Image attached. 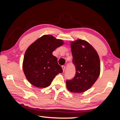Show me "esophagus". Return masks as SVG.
I'll use <instances>...</instances> for the list:
<instances>
[{
    "label": "esophagus",
    "instance_id": "esophagus-1",
    "mask_svg": "<svg viewBox=\"0 0 120 120\" xmlns=\"http://www.w3.org/2000/svg\"><path fill=\"white\" fill-rule=\"evenodd\" d=\"M62 68L63 71H64L65 69H66V66H62Z\"/></svg>",
    "mask_w": 120,
    "mask_h": 120
}]
</instances>
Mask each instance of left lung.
<instances>
[{
	"label": "left lung",
	"instance_id": "8db88e82",
	"mask_svg": "<svg viewBox=\"0 0 120 120\" xmlns=\"http://www.w3.org/2000/svg\"><path fill=\"white\" fill-rule=\"evenodd\" d=\"M72 62L76 74L67 80V88L70 92L82 93L90 88L100 74V60L94 48L86 41L78 39L71 43Z\"/></svg>",
	"mask_w": 120,
	"mask_h": 120
}]
</instances>
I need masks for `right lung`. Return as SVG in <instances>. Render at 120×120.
I'll return each instance as SVG.
<instances>
[{
  "instance_id": "add662e5",
  "label": "right lung",
  "mask_w": 120,
  "mask_h": 120,
  "mask_svg": "<svg viewBox=\"0 0 120 120\" xmlns=\"http://www.w3.org/2000/svg\"><path fill=\"white\" fill-rule=\"evenodd\" d=\"M64 42L51 35H44L32 43L24 55L23 68L27 79L39 88L50 86L63 70L52 52Z\"/></svg>"
}]
</instances>
